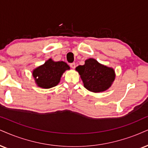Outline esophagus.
I'll return each instance as SVG.
<instances>
[{
  "label": "esophagus",
  "instance_id": "1",
  "mask_svg": "<svg viewBox=\"0 0 148 148\" xmlns=\"http://www.w3.org/2000/svg\"><path fill=\"white\" fill-rule=\"evenodd\" d=\"M70 66H71V67L72 69H75V62L71 63L70 64Z\"/></svg>",
  "mask_w": 148,
  "mask_h": 148
}]
</instances>
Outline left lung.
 <instances>
[{
	"label": "left lung",
	"mask_w": 148,
	"mask_h": 148,
	"mask_svg": "<svg viewBox=\"0 0 148 148\" xmlns=\"http://www.w3.org/2000/svg\"><path fill=\"white\" fill-rule=\"evenodd\" d=\"M76 71L81 76L85 88L94 92L107 90L115 77L112 69L101 64L92 58L86 60L84 65L78 66Z\"/></svg>",
	"instance_id": "obj_1"
}]
</instances>
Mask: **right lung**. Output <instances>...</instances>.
<instances>
[{"label": "right lung", "mask_w": 148, "mask_h": 148, "mask_svg": "<svg viewBox=\"0 0 148 148\" xmlns=\"http://www.w3.org/2000/svg\"><path fill=\"white\" fill-rule=\"evenodd\" d=\"M70 67L64 62H53L49 59L33 71V76L38 86L50 88L58 84L62 75Z\"/></svg>", "instance_id": "1"}]
</instances>
